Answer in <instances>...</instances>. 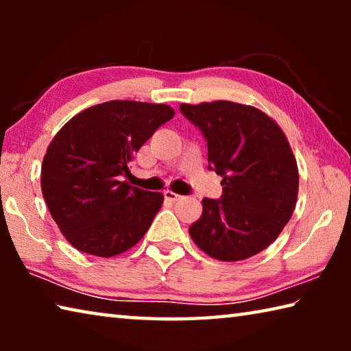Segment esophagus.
Wrapping results in <instances>:
<instances>
[{"label":"esophagus","mask_w":351,"mask_h":351,"mask_svg":"<svg viewBox=\"0 0 351 351\" xmlns=\"http://www.w3.org/2000/svg\"><path fill=\"white\" fill-rule=\"evenodd\" d=\"M164 197H165V199H169V201H178V199H181L182 197L181 195H178V193H175V192H171V190H165L164 192Z\"/></svg>","instance_id":"1"}]
</instances>
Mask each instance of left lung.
<instances>
[{"label":"left lung","instance_id":"1","mask_svg":"<svg viewBox=\"0 0 351 351\" xmlns=\"http://www.w3.org/2000/svg\"><path fill=\"white\" fill-rule=\"evenodd\" d=\"M180 108L207 139L209 169L223 176L221 199H203L189 234L215 260L252 257L280 235L297 203L299 169L287 136L251 105L213 100Z\"/></svg>","mask_w":351,"mask_h":351}]
</instances>
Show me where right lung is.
<instances>
[{"mask_svg":"<svg viewBox=\"0 0 351 351\" xmlns=\"http://www.w3.org/2000/svg\"><path fill=\"white\" fill-rule=\"evenodd\" d=\"M173 116L164 104L110 100L58 130L41 164V192L75 249L108 258L142 240L164 195L130 186L122 176L134 153Z\"/></svg>","mask_w":351,"mask_h":351,"instance_id":"1","label":"right lung"}]
</instances>
